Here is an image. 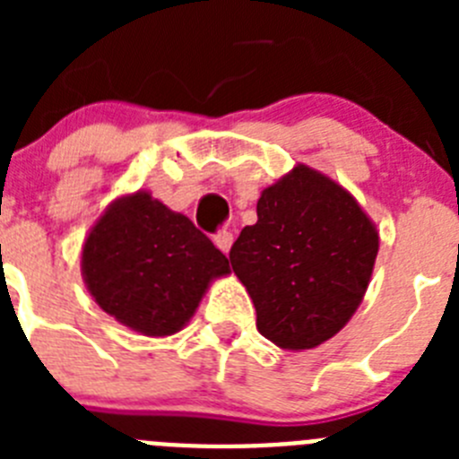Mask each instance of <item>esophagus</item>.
Masks as SVG:
<instances>
[{
	"label": "esophagus",
	"instance_id": "esophagus-1",
	"mask_svg": "<svg viewBox=\"0 0 459 459\" xmlns=\"http://www.w3.org/2000/svg\"><path fill=\"white\" fill-rule=\"evenodd\" d=\"M213 243H216L218 248L222 250V253H230V248H232V243H234V237L232 232H227V230H222V232H218L216 237H213Z\"/></svg>",
	"mask_w": 459,
	"mask_h": 459
}]
</instances>
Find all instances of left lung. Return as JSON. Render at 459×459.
<instances>
[{"mask_svg":"<svg viewBox=\"0 0 459 459\" xmlns=\"http://www.w3.org/2000/svg\"><path fill=\"white\" fill-rule=\"evenodd\" d=\"M379 232L354 195L299 163L262 190L257 222L230 262L257 310V331L282 350H312L350 322L370 285Z\"/></svg>","mask_w":459,"mask_h":459,"instance_id":"8db88e82","label":"left lung"}]
</instances>
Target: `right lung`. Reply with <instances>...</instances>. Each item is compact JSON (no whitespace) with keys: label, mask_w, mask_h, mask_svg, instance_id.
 Here are the masks:
<instances>
[{"label":"right lung","mask_w":459,"mask_h":459,"mask_svg":"<svg viewBox=\"0 0 459 459\" xmlns=\"http://www.w3.org/2000/svg\"><path fill=\"white\" fill-rule=\"evenodd\" d=\"M230 262L184 213L149 190L117 197L82 246V278L109 317L149 338L190 322L202 296Z\"/></svg>","instance_id":"1"}]
</instances>
